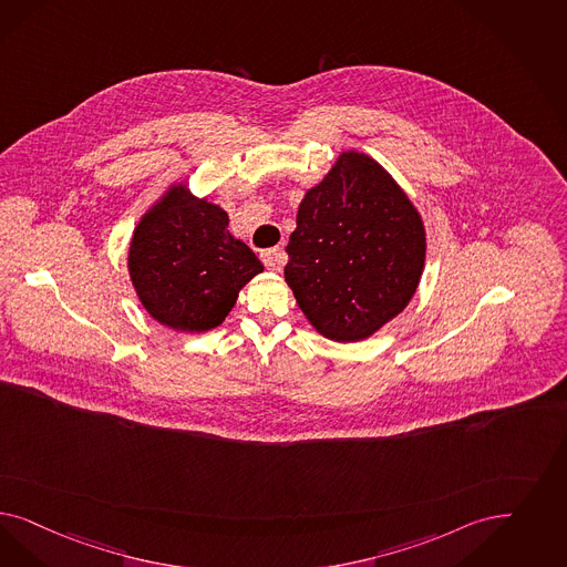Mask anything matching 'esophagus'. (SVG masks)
<instances>
[{
    "label": "esophagus",
    "instance_id": "obj_1",
    "mask_svg": "<svg viewBox=\"0 0 567 567\" xmlns=\"http://www.w3.org/2000/svg\"><path fill=\"white\" fill-rule=\"evenodd\" d=\"M261 261L268 270H278L280 266H285L287 254L282 249H266V251H261Z\"/></svg>",
    "mask_w": 567,
    "mask_h": 567
}]
</instances>
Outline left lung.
Listing matches in <instances>:
<instances>
[{"instance_id":"obj_1","label":"left lung","mask_w":567,"mask_h":567,"mask_svg":"<svg viewBox=\"0 0 567 567\" xmlns=\"http://www.w3.org/2000/svg\"><path fill=\"white\" fill-rule=\"evenodd\" d=\"M285 280L313 329L360 341L402 312L425 264V228L371 156L343 153L303 196Z\"/></svg>"}]
</instances>
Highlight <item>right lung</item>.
<instances>
[{"mask_svg": "<svg viewBox=\"0 0 567 567\" xmlns=\"http://www.w3.org/2000/svg\"><path fill=\"white\" fill-rule=\"evenodd\" d=\"M264 270L228 233V214L174 186L137 224L130 276L146 312L174 331H209L235 308L238 291Z\"/></svg>", "mask_w": 567, "mask_h": 567, "instance_id": "right-lung-1", "label": "right lung"}]
</instances>
